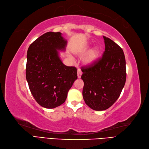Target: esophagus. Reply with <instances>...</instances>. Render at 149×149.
Returning a JSON list of instances; mask_svg holds the SVG:
<instances>
[{
  "mask_svg": "<svg viewBox=\"0 0 149 149\" xmlns=\"http://www.w3.org/2000/svg\"><path fill=\"white\" fill-rule=\"evenodd\" d=\"M82 73H82V71L80 70H78V72H77V74H78V78H81Z\"/></svg>",
  "mask_w": 149,
  "mask_h": 149,
  "instance_id": "1",
  "label": "esophagus"
}]
</instances>
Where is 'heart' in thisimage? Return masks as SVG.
<instances>
[{"mask_svg": "<svg viewBox=\"0 0 149 149\" xmlns=\"http://www.w3.org/2000/svg\"><path fill=\"white\" fill-rule=\"evenodd\" d=\"M100 52V49L97 47L91 49L84 60V64L88 66L93 65L97 60V59L99 58Z\"/></svg>", "mask_w": 149, "mask_h": 149, "instance_id": "obj_1", "label": "heart"}]
</instances>
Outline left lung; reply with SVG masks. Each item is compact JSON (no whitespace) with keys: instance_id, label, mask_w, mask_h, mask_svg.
Instances as JSON below:
<instances>
[{"instance_id":"8db88e82","label":"left lung","mask_w":149,"mask_h":149,"mask_svg":"<svg viewBox=\"0 0 149 149\" xmlns=\"http://www.w3.org/2000/svg\"><path fill=\"white\" fill-rule=\"evenodd\" d=\"M105 51L101 58L83 67V96L86 105L96 111L109 109L118 99L126 79L123 50L109 38L104 36Z\"/></svg>"}]
</instances>
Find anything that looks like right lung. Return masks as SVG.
<instances>
[{"label": "right lung", "mask_w": 149, "mask_h": 149, "mask_svg": "<svg viewBox=\"0 0 149 149\" xmlns=\"http://www.w3.org/2000/svg\"><path fill=\"white\" fill-rule=\"evenodd\" d=\"M61 33L48 32L29 45L26 78L34 99L46 109L65 102L68 92L78 78L77 69L65 65L58 50L64 51L67 41Z\"/></svg>", "instance_id": "1"}]
</instances>
